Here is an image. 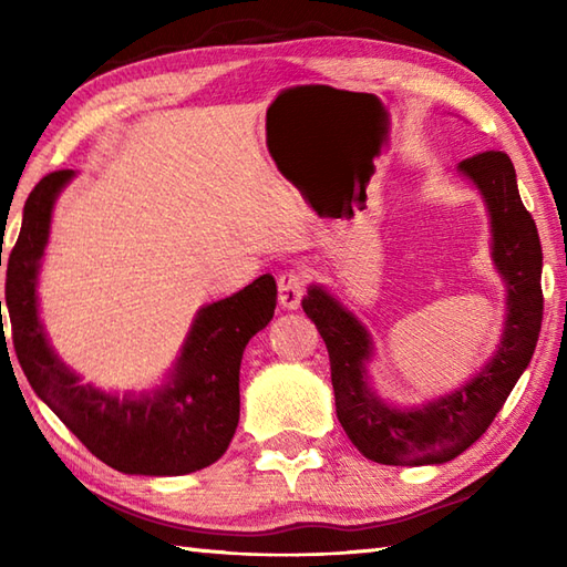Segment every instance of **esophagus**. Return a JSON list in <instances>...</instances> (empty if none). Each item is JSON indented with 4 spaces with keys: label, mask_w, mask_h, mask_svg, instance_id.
Masks as SVG:
<instances>
[{
    "label": "esophagus",
    "mask_w": 567,
    "mask_h": 567,
    "mask_svg": "<svg viewBox=\"0 0 567 567\" xmlns=\"http://www.w3.org/2000/svg\"><path fill=\"white\" fill-rule=\"evenodd\" d=\"M305 295V275L297 270H287L277 277V299L282 309H297Z\"/></svg>",
    "instance_id": "34e87169"
}]
</instances>
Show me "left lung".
I'll use <instances>...</instances> for the list:
<instances>
[{
    "instance_id": "left-lung-1",
    "label": "left lung",
    "mask_w": 567,
    "mask_h": 567,
    "mask_svg": "<svg viewBox=\"0 0 567 567\" xmlns=\"http://www.w3.org/2000/svg\"><path fill=\"white\" fill-rule=\"evenodd\" d=\"M457 173L483 195L492 262L507 287L502 339L483 370L439 400L390 404L370 384L368 363L375 346L365 323L323 285H309L302 299L305 315L329 348L336 416L355 449L382 465H441L461 455L495 421L536 351L544 319V252L532 214L522 204L514 165L507 153L485 151L463 161Z\"/></svg>"
}]
</instances>
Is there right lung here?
I'll use <instances>...</instances> for the list:
<instances>
[{
    "instance_id": "right-lung-1",
    "label": "right lung",
    "mask_w": 567,
    "mask_h": 567,
    "mask_svg": "<svg viewBox=\"0 0 567 567\" xmlns=\"http://www.w3.org/2000/svg\"><path fill=\"white\" fill-rule=\"evenodd\" d=\"M72 177L75 171L45 175L23 204L4 292L19 365L33 392L102 463L126 475L195 473L219 461L234 439L240 416V358L252 336L270 323L277 285L272 275H260L236 295L202 307L158 388L118 396L84 384L48 341L35 290L55 199ZM0 341L4 346V331Z\"/></svg>"
}]
</instances>
